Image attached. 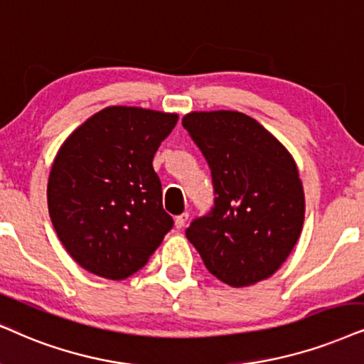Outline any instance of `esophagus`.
I'll return each mask as SVG.
<instances>
[{"label": "esophagus", "instance_id": "34e87169", "mask_svg": "<svg viewBox=\"0 0 364 364\" xmlns=\"http://www.w3.org/2000/svg\"><path fill=\"white\" fill-rule=\"evenodd\" d=\"M188 213H181V215H178L176 218H174V225H176V228L179 230V228H183L186 225V222H188Z\"/></svg>", "mask_w": 364, "mask_h": 364}]
</instances>
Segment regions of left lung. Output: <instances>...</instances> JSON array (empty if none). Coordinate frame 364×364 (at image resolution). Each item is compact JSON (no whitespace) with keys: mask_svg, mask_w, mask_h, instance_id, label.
I'll list each match as a JSON object with an SVG mask.
<instances>
[{"mask_svg":"<svg viewBox=\"0 0 364 364\" xmlns=\"http://www.w3.org/2000/svg\"><path fill=\"white\" fill-rule=\"evenodd\" d=\"M208 163L213 206L186 237L206 269L243 287L270 277L287 259L304 223V191L292 156L267 129L235 110L183 117Z\"/></svg>","mask_w":364,"mask_h":364,"instance_id":"obj_1","label":"left lung"}]
</instances>
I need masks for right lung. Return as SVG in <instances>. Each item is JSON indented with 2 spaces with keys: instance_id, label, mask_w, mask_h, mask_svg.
<instances>
[{
  "instance_id": "add662e5",
  "label": "right lung",
  "mask_w": 364,
  "mask_h": 364,
  "mask_svg": "<svg viewBox=\"0 0 364 364\" xmlns=\"http://www.w3.org/2000/svg\"><path fill=\"white\" fill-rule=\"evenodd\" d=\"M176 114L114 105L77 127L48 178V211L73 260L122 280L148 264L173 228L153 158Z\"/></svg>"
}]
</instances>
